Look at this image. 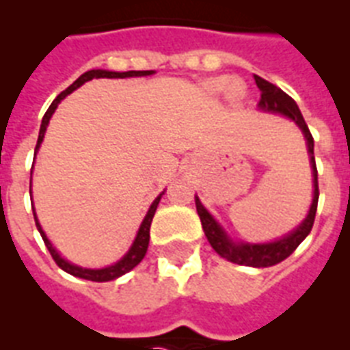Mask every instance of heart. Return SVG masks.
Masks as SVG:
<instances>
[{
  "instance_id": "obj_1",
  "label": "heart",
  "mask_w": 350,
  "mask_h": 350,
  "mask_svg": "<svg viewBox=\"0 0 350 350\" xmlns=\"http://www.w3.org/2000/svg\"><path fill=\"white\" fill-rule=\"evenodd\" d=\"M207 90L211 94H224V92H229L230 98H239L241 96V89H239L238 85L232 83L227 78H214L211 81H207Z\"/></svg>"
}]
</instances>
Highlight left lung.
Returning a JSON list of instances; mask_svg holds the SVG:
<instances>
[{"label":"left lung","mask_w":350,"mask_h":350,"mask_svg":"<svg viewBox=\"0 0 350 350\" xmlns=\"http://www.w3.org/2000/svg\"><path fill=\"white\" fill-rule=\"evenodd\" d=\"M254 81L258 85V89L261 90V100L258 103L260 111L271 112V114H282V116L293 120L299 126V131L304 132L305 142H307V152H309L310 158V169H312V187H314L309 213L296 229L282 236L280 239L267 241V243H249V241H234L229 234L225 232L224 227L214 219L213 214L203 207L198 196L196 211L200 219H202L203 232L207 236L208 243L221 258H225L227 261H232V263H238V265L258 267L260 269V267L276 265L285 258H288L296 250V247L309 236L310 229L314 225L320 191H318V170H316L314 159V139H312V134H310L309 126L305 123L296 101L288 94H285L282 89H278L276 85L269 83L267 79L260 78V76H254Z\"/></svg>","instance_id":"left-lung-1"}]
</instances>
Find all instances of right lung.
Here are the masks:
<instances>
[{"instance_id": "right-lung-1", "label": "right lung", "mask_w": 350, "mask_h": 350, "mask_svg": "<svg viewBox=\"0 0 350 350\" xmlns=\"http://www.w3.org/2000/svg\"><path fill=\"white\" fill-rule=\"evenodd\" d=\"M154 70H126V72H112V70H103V68H94V70H87L85 74H81L76 81H74L68 89H65L62 94L57 96L56 100L52 101V105L49 107V111L45 112V116L41 120V126H40V136H38V145H36V154L40 150V145L43 142V137H45V132H46V126H49V121H51L52 114L54 111L57 109L59 105V101L63 98H67L70 92H74L76 89H79L81 85L90 81V79H98V78H142V76H152ZM165 194V191L159 194L156 200L152 202V205L148 207L147 214H145V218H143L142 225H139V229H137L136 238L132 241L131 249L126 250V254L121 258L120 261H116L114 265H109V267H103V269H85V267H79V265H74L70 261H67L65 258H62V254L57 252L54 247H52L51 239L46 238L45 230L41 229L40 221H38V216H36V208L32 205V213H34V219H36V227L40 230L41 238L45 241L46 249L51 252V256L54 258V261L57 263L59 269H63L65 272L68 274H72L76 278H83V280H90V282H111V280H116V278L123 276L126 274L129 271H132L134 267L139 263V261L145 258L147 254V249H148V239H150V224H152V218H154V213H156V208H158V203L161 200V196ZM30 202H32V198H30ZM34 203V202H32Z\"/></svg>"}]
</instances>
